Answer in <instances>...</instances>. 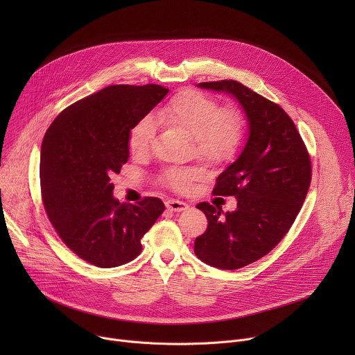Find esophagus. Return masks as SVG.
Segmentation results:
<instances>
[{
    "instance_id": "34e87169",
    "label": "esophagus",
    "mask_w": 355,
    "mask_h": 355,
    "mask_svg": "<svg viewBox=\"0 0 355 355\" xmlns=\"http://www.w3.org/2000/svg\"><path fill=\"white\" fill-rule=\"evenodd\" d=\"M166 207H167V209L174 211V212H182V211H187L189 208L188 204H185V202L175 200V199H168L166 202Z\"/></svg>"
}]
</instances>
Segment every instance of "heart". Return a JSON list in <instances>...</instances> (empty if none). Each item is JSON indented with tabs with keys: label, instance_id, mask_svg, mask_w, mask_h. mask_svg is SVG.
Masks as SVG:
<instances>
[{
	"label": "heart",
	"instance_id": "obj_1",
	"mask_svg": "<svg viewBox=\"0 0 355 355\" xmlns=\"http://www.w3.org/2000/svg\"><path fill=\"white\" fill-rule=\"evenodd\" d=\"M162 123L177 128L193 139L195 153L208 162L230 159L241 143L244 122L241 112L233 107L219 108L216 101L195 89H184L174 95L157 111ZM156 135L155 122L150 116L141 118L129 132L128 143L135 156L150 151ZM200 168H170L163 180L170 187L184 191L189 184L202 177Z\"/></svg>",
	"mask_w": 355,
	"mask_h": 355
}]
</instances>
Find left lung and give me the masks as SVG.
<instances>
[{
	"instance_id": "8db88e82",
	"label": "left lung",
	"mask_w": 355,
	"mask_h": 355,
	"mask_svg": "<svg viewBox=\"0 0 355 355\" xmlns=\"http://www.w3.org/2000/svg\"><path fill=\"white\" fill-rule=\"evenodd\" d=\"M198 87L233 95L248 122L243 151L214 188L215 195L237 199L236 211L196 205L208 219L205 233L195 239L196 257L237 270L268 254L291 229L311 185V159L292 119L270 99L234 80Z\"/></svg>"
}]
</instances>
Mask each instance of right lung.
I'll return each instance as SVG.
<instances>
[{
  "label": "right lung",
  "mask_w": 355,
  "mask_h": 355,
  "mask_svg": "<svg viewBox=\"0 0 355 355\" xmlns=\"http://www.w3.org/2000/svg\"><path fill=\"white\" fill-rule=\"evenodd\" d=\"M156 85H110L66 108L40 148L44 211L64 244L87 263L112 268L136 259L166 207L146 196L114 198L111 177L129 159V132L167 95Z\"/></svg>",
  "instance_id": "right-lung-1"
}]
</instances>
